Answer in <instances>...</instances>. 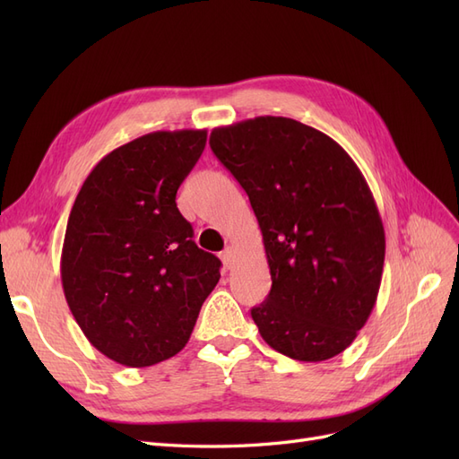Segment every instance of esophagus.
Listing matches in <instances>:
<instances>
[{"instance_id": "1", "label": "esophagus", "mask_w": 459, "mask_h": 459, "mask_svg": "<svg viewBox=\"0 0 459 459\" xmlns=\"http://www.w3.org/2000/svg\"><path fill=\"white\" fill-rule=\"evenodd\" d=\"M220 258H221V262H224L226 268H231V264H233V247H226L224 251H221Z\"/></svg>"}]
</instances>
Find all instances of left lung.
<instances>
[{
  "mask_svg": "<svg viewBox=\"0 0 459 459\" xmlns=\"http://www.w3.org/2000/svg\"><path fill=\"white\" fill-rule=\"evenodd\" d=\"M247 191L272 289L251 316L273 351L324 362L349 349L377 300L385 230L366 178L337 142L285 117L211 132Z\"/></svg>",
  "mask_w": 459,
  "mask_h": 459,
  "instance_id": "left-lung-1",
  "label": "left lung"
}]
</instances>
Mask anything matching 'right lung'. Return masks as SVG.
Here are the masks:
<instances>
[{
	"mask_svg": "<svg viewBox=\"0 0 459 459\" xmlns=\"http://www.w3.org/2000/svg\"><path fill=\"white\" fill-rule=\"evenodd\" d=\"M206 130L152 132L115 149L86 178L68 216L61 280L97 351L147 368L184 349L221 262L193 241L178 187Z\"/></svg>",
	"mask_w": 459,
	"mask_h": 459,
	"instance_id": "add662e5",
	"label": "right lung"
}]
</instances>
